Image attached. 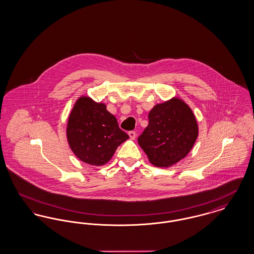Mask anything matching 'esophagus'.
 Instances as JSON below:
<instances>
[{
  "label": "esophagus",
  "mask_w": 254,
  "mask_h": 254,
  "mask_svg": "<svg viewBox=\"0 0 254 254\" xmlns=\"http://www.w3.org/2000/svg\"><path fill=\"white\" fill-rule=\"evenodd\" d=\"M128 136H129V138H130L131 140H134L135 137H136V132H135V131H129V132H128Z\"/></svg>",
  "instance_id": "obj_1"
}]
</instances>
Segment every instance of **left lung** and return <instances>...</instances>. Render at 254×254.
Masks as SVG:
<instances>
[{"label": "left lung", "instance_id": "obj_1", "mask_svg": "<svg viewBox=\"0 0 254 254\" xmlns=\"http://www.w3.org/2000/svg\"><path fill=\"white\" fill-rule=\"evenodd\" d=\"M197 137L198 124L192 110L174 97L149 111L148 126L138 143L153 166L169 168L189 154Z\"/></svg>", "mask_w": 254, "mask_h": 254}]
</instances>
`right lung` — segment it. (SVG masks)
Segmentation results:
<instances>
[{
	"instance_id": "right-lung-1",
	"label": "right lung",
	"mask_w": 254,
	"mask_h": 254,
	"mask_svg": "<svg viewBox=\"0 0 254 254\" xmlns=\"http://www.w3.org/2000/svg\"><path fill=\"white\" fill-rule=\"evenodd\" d=\"M66 138L77 158L91 166H103L129 137L105 104L82 96L69 114Z\"/></svg>"
}]
</instances>
